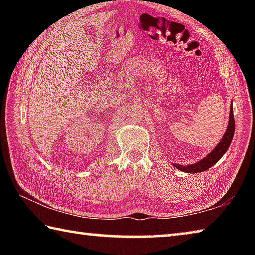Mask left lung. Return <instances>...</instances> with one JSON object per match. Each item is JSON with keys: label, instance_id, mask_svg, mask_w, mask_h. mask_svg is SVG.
I'll list each match as a JSON object with an SVG mask.
<instances>
[{"label": "left lung", "instance_id": "left-lung-1", "mask_svg": "<svg viewBox=\"0 0 255 255\" xmlns=\"http://www.w3.org/2000/svg\"><path fill=\"white\" fill-rule=\"evenodd\" d=\"M235 132V120H234V114H233V107L231 106V114H230V123H228L227 130L225 135L223 136L222 140L219 141L218 145L214 148L213 152H210L205 158L201 161L197 162L191 165H180V164H173V165L183 172L187 173H198V172H204L210 169L211 166L215 165L219 159L223 157V155L226 153V150L230 147V145L233 140Z\"/></svg>", "mask_w": 255, "mask_h": 255}]
</instances>
